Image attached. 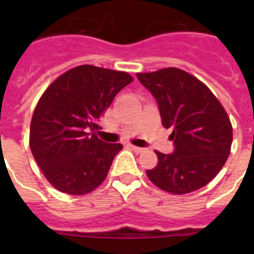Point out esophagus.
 Wrapping results in <instances>:
<instances>
[{
  "label": "esophagus",
  "instance_id": "34e87169",
  "mask_svg": "<svg viewBox=\"0 0 254 254\" xmlns=\"http://www.w3.org/2000/svg\"><path fill=\"white\" fill-rule=\"evenodd\" d=\"M129 146H130V149L133 151H135V153H142L143 150H145V149H143V147H139V146H134V145H129Z\"/></svg>",
  "mask_w": 254,
  "mask_h": 254
}]
</instances>
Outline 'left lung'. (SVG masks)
I'll use <instances>...</instances> for the list:
<instances>
[{"label": "left lung", "instance_id": "1", "mask_svg": "<svg viewBox=\"0 0 254 254\" xmlns=\"http://www.w3.org/2000/svg\"><path fill=\"white\" fill-rule=\"evenodd\" d=\"M158 104L162 125L171 129V154L158 155L149 179L167 192L183 195L201 189L224 166L232 145V125L209 88L179 68L137 73Z\"/></svg>", "mask_w": 254, "mask_h": 254}]
</instances>
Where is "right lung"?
Wrapping results in <instances>:
<instances>
[{
    "instance_id": "1",
    "label": "right lung",
    "mask_w": 254,
    "mask_h": 254,
    "mask_svg": "<svg viewBox=\"0 0 254 254\" xmlns=\"http://www.w3.org/2000/svg\"><path fill=\"white\" fill-rule=\"evenodd\" d=\"M127 72L79 65L59 76L38 101L30 149L47 181L62 192L83 195L107 178L121 143L99 139V119L130 84Z\"/></svg>"
}]
</instances>
